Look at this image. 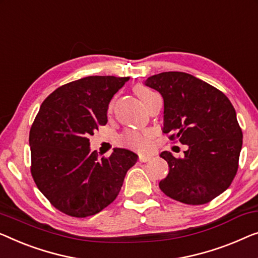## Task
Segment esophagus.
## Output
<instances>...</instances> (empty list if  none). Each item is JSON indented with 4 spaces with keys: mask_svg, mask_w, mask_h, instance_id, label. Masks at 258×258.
Here are the masks:
<instances>
[{
    "mask_svg": "<svg viewBox=\"0 0 258 258\" xmlns=\"http://www.w3.org/2000/svg\"><path fill=\"white\" fill-rule=\"evenodd\" d=\"M138 159H140V162L145 163V162H149V160L151 159V157L150 156H145V155H140Z\"/></svg>",
    "mask_w": 258,
    "mask_h": 258,
    "instance_id": "34e87169",
    "label": "esophagus"
}]
</instances>
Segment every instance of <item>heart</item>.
Listing matches in <instances>:
<instances>
[{"label":"heart","instance_id":"obj_1","mask_svg":"<svg viewBox=\"0 0 258 258\" xmlns=\"http://www.w3.org/2000/svg\"><path fill=\"white\" fill-rule=\"evenodd\" d=\"M135 93L138 98L141 99V101L143 102L145 106L149 103V101L154 98L156 93L151 91L150 88H148L144 85H137L135 86ZM114 108V100L109 103L108 109L109 111L113 110ZM154 137V132L152 130H129L124 135L122 136L123 143L128 145V147L136 149L138 151H147L151 145V140Z\"/></svg>","mask_w":258,"mask_h":258}]
</instances>
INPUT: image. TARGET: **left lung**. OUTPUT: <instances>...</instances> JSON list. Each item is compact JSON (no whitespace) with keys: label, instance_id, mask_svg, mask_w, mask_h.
Returning <instances> with one entry per match:
<instances>
[{"label":"left lung","instance_id":"1","mask_svg":"<svg viewBox=\"0 0 258 258\" xmlns=\"http://www.w3.org/2000/svg\"><path fill=\"white\" fill-rule=\"evenodd\" d=\"M145 85L164 99L163 133L188 147L182 157L160 154L170 170L159 188L182 204L210 203L229 187L238 169L243 135L233 104L188 73L163 72Z\"/></svg>","mask_w":258,"mask_h":258}]
</instances>
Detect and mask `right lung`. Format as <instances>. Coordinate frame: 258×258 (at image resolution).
<instances>
[{"instance_id":"1","label":"right lung","mask_w":258,"mask_h":258,"mask_svg":"<svg viewBox=\"0 0 258 258\" xmlns=\"http://www.w3.org/2000/svg\"><path fill=\"white\" fill-rule=\"evenodd\" d=\"M128 77L92 76L62 85L44 100L29 135L31 175L53 207L73 218L101 212L116 199L137 155L115 148L99 158L88 137L106 125L111 98Z\"/></svg>"}]
</instances>
